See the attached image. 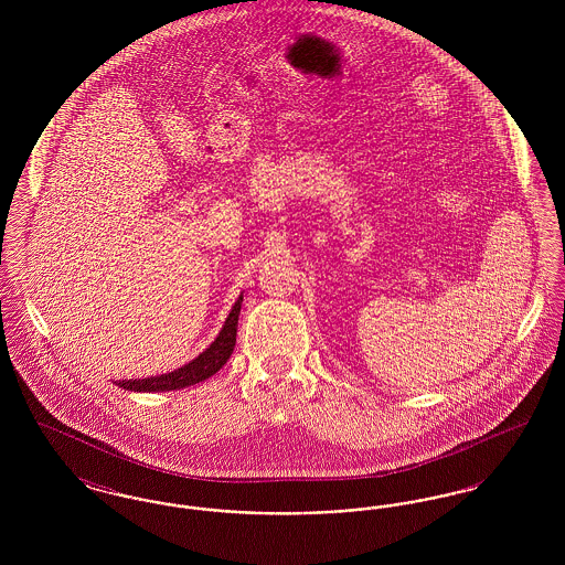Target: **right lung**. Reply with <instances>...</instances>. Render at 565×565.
Listing matches in <instances>:
<instances>
[{
    "instance_id": "add662e5",
    "label": "right lung",
    "mask_w": 565,
    "mask_h": 565,
    "mask_svg": "<svg viewBox=\"0 0 565 565\" xmlns=\"http://www.w3.org/2000/svg\"><path fill=\"white\" fill-rule=\"evenodd\" d=\"M243 295L235 300L226 322L222 326V330L217 332L214 343L199 353L194 360H190L189 364L164 373V375L146 376V379H122V381H114L118 387L129 390V392H171V390H184L189 385H194L199 381H205L210 376L215 375L226 360L231 358V353L235 350L237 343V322H239V313H242Z\"/></svg>"
}]
</instances>
